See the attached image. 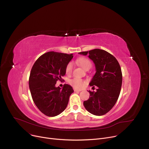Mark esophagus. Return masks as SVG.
<instances>
[{"label": "esophagus", "instance_id": "esophagus-1", "mask_svg": "<svg viewBox=\"0 0 149 149\" xmlns=\"http://www.w3.org/2000/svg\"><path fill=\"white\" fill-rule=\"evenodd\" d=\"M74 92H78L81 91V90H79V89H74Z\"/></svg>", "mask_w": 149, "mask_h": 149}]
</instances>
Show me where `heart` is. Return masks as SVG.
I'll use <instances>...</instances> for the list:
<instances>
[{
  "instance_id": "obj_1",
  "label": "heart",
  "mask_w": 149,
  "mask_h": 149,
  "mask_svg": "<svg viewBox=\"0 0 149 149\" xmlns=\"http://www.w3.org/2000/svg\"><path fill=\"white\" fill-rule=\"evenodd\" d=\"M76 62L86 70L89 69L92 66V63L91 60L86 57H80L79 58H78ZM72 69L73 63L72 62L68 63L65 68L66 74L68 75L70 74L72 71ZM69 83L76 89H81L84 86L85 81L81 79H79V78H75L74 79L69 80Z\"/></svg>"
}]
</instances>
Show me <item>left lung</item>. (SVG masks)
Returning <instances> with one entry per match:
<instances>
[{"instance_id":"8db88e82","label":"left lung","mask_w":149,"mask_h":149,"mask_svg":"<svg viewBox=\"0 0 149 149\" xmlns=\"http://www.w3.org/2000/svg\"><path fill=\"white\" fill-rule=\"evenodd\" d=\"M91 58L95 65L96 73L89 83L97 91H89V98L83 104L91 113L101 116L107 113L118 100L122 84V72L116 58L108 52L100 49L79 52Z\"/></svg>"}]
</instances>
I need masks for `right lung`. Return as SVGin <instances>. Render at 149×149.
I'll use <instances>...</instances> for the list:
<instances>
[{
	"instance_id": "right-lung-1",
	"label": "right lung",
	"mask_w": 149,
	"mask_h": 149,
	"mask_svg": "<svg viewBox=\"0 0 149 149\" xmlns=\"http://www.w3.org/2000/svg\"><path fill=\"white\" fill-rule=\"evenodd\" d=\"M72 58V54L48 52L38 57L31 69L29 78L31 94L37 108L46 116H55L64 111L74 92L68 84L62 89L56 87L57 81L62 80L66 66Z\"/></svg>"
}]
</instances>
